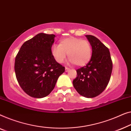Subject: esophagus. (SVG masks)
<instances>
[{"instance_id":"esophagus-1","label":"esophagus","mask_w":131,"mask_h":131,"mask_svg":"<svg viewBox=\"0 0 131 131\" xmlns=\"http://www.w3.org/2000/svg\"><path fill=\"white\" fill-rule=\"evenodd\" d=\"M70 70V69L68 67H65V72H68Z\"/></svg>"}]
</instances>
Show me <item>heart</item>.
<instances>
[{"label": "heart", "mask_w": 131, "mask_h": 131, "mask_svg": "<svg viewBox=\"0 0 131 131\" xmlns=\"http://www.w3.org/2000/svg\"><path fill=\"white\" fill-rule=\"evenodd\" d=\"M51 53L58 63H62L68 56L71 63L78 66L85 65L91 57V47L87 40L70 37L62 39L59 45H53Z\"/></svg>", "instance_id": "obj_1"}]
</instances>
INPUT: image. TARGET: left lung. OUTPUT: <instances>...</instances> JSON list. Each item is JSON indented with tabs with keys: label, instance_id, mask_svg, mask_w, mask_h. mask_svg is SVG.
<instances>
[{
	"label": "left lung",
	"instance_id": "1",
	"mask_svg": "<svg viewBox=\"0 0 131 131\" xmlns=\"http://www.w3.org/2000/svg\"><path fill=\"white\" fill-rule=\"evenodd\" d=\"M92 47L91 60L77 70L73 85L82 96L93 98L105 90L111 77L113 64L108 49L95 37L86 35Z\"/></svg>",
	"mask_w": 131,
	"mask_h": 131
}]
</instances>
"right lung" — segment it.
Wrapping results in <instances>:
<instances>
[{"label":"right lung","instance_id":"1","mask_svg":"<svg viewBox=\"0 0 131 131\" xmlns=\"http://www.w3.org/2000/svg\"><path fill=\"white\" fill-rule=\"evenodd\" d=\"M55 35L39 33L25 41L15 61L16 79L29 96L43 98L54 89L65 67L56 61L51 53Z\"/></svg>","mask_w":131,"mask_h":131}]
</instances>
